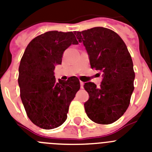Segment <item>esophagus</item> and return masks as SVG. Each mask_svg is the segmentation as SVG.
Listing matches in <instances>:
<instances>
[{
  "mask_svg": "<svg viewBox=\"0 0 152 152\" xmlns=\"http://www.w3.org/2000/svg\"><path fill=\"white\" fill-rule=\"evenodd\" d=\"M83 85L84 83L82 82V81H80V86H81V88H83Z\"/></svg>",
  "mask_w": 152,
  "mask_h": 152,
  "instance_id": "34e87169",
  "label": "esophagus"
}]
</instances>
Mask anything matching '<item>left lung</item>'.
<instances>
[{"mask_svg":"<svg viewBox=\"0 0 152 152\" xmlns=\"http://www.w3.org/2000/svg\"><path fill=\"white\" fill-rule=\"evenodd\" d=\"M74 34L86 47L91 68L104 77L100 87L91 82L84 84L90 96L84 104L86 114L96 124L113 123L127 110L134 89L131 55L121 38L109 28L96 27Z\"/></svg>","mask_w":152,"mask_h":152,"instance_id":"left-lung-1","label":"left lung"}]
</instances>
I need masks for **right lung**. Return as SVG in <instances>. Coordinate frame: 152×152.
I'll return each instance as SVG.
<instances>
[{
    "label": "right lung",
    "mask_w": 152,
    "mask_h": 152,
    "mask_svg": "<svg viewBox=\"0 0 152 152\" xmlns=\"http://www.w3.org/2000/svg\"><path fill=\"white\" fill-rule=\"evenodd\" d=\"M72 44H78L72 31H48L31 41L21 59V101L31 121L43 129H53L66 121L70 103L80 89L77 77L56 82L53 72Z\"/></svg>",
    "instance_id": "add662e5"
}]
</instances>
